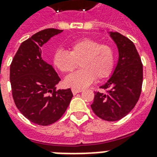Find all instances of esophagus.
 <instances>
[{"label":"esophagus","mask_w":157,"mask_h":157,"mask_svg":"<svg viewBox=\"0 0 157 157\" xmlns=\"http://www.w3.org/2000/svg\"><path fill=\"white\" fill-rule=\"evenodd\" d=\"M81 90H77V89H71V92H72V94H73L74 95L75 94H76L80 93V92H81Z\"/></svg>","instance_id":"34e87169"}]
</instances>
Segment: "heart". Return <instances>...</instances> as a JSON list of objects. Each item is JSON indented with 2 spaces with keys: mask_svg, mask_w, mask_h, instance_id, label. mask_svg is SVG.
Masks as SVG:
<instances>
[{
  "mask_svg": "<svg viewBox=\"0 0 157 157\" xmlns=\"http://www.w3.org/2000/svg\"><path fill=\"white\" fill-rule=\"evenodd\" d=\"M70 52L58 49L53 55V63L63 73H69L77 67L81 68L64 80L65 86L76 89L85 88L96 77L102 80L112 73L115 66V52L112 46L102 45L98 40L81 38L69 45Z\"/></svg>",
  "mask_w": 157,
  "mask_h": 157,
  "instance_id": "heart-1",
  "label": "heart"
}]
</instances>
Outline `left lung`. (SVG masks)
Instances as JSON below:
<instances>
[{"mask_svg":"<svg viewBox=\"0 0 157 157\" xmlns=\"http://www.w3.org/2000/svg\"><path fill=\"white\" fill-rule=\"evenodd\" d=\"M117 44L119 59L113 74L100 86L106 93L95 92L91 108L96 116L107 121L125 117L136 105L143 84V63L136 47L126 36L110 32Z\"/></svg>","mask_w":157,"mask_h":157,"instance_id":"obj_1","label":"left lung"}]
</instances>
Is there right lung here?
<instances>
[{
	"mask_svg": "<svg viewBox=\"0 0 157 157\" xmlns=\"http://www.w3.org/2000/svg\"><path fill=\"white\" fill-rule=\"evenodd\" d=\"M63 30L47 28L23 41L10 69L12 95L19 112L39 125L56 122L66 112L73 94L71 89L56 90L60 78L41 58V47Z\"/></svg>",
	"mask_w": 157,
	"mask_h": 157,
	"instance_id": "1",
	"label": "right lung"
}]
</instances>
